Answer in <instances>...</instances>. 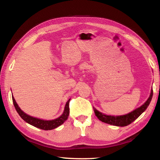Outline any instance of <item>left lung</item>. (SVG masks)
I'll use <instances>...</instances> for the list:
<instances>
[{"label": "left lung", "instance_id": "1", "mask_svg": "<svg viewBox=\"0 0 160 160\" xmlns=\"http://www.w3.org/2000/svg\"><path fill=\"white\" fill-rule=\"evenodd\" d=\"M152 93H153V92H152V90H151V95L147 101L143 105H142L140 107L138 108L137 109L134 110L133 111H132L131 113H129L127 115H120V116L107 115L100 113V111H98L96 108H93L94 113L96 114V117L99 119L100 121L104 122V123H107L114 126H118V127H124V126H127L132 123V122L135 120H136V119L140 116L146 109H147L151 101Z\"/></svg>", "mask_w": 160, "mask_h": 160}]
</instances>
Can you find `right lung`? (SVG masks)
<instances>
[{
  "instance_id": "obj_1",
  "label": "right lung",
  "mask_w": 160,
  "mask_h": 160,
  "mask_svg": "<svg viewBox=\"0 0 160 160\" xmlns=\"http://www.w3.org/2000/svg\"><path fill=\"white\" fill-rule=\"evenodd\" d=\"M12 100L17 113L19 114V115L21 117V118L23 120H25L26 122H28V124L33 126V127L42 129V130H52V129L57 128L61 124H62L64 122L67 120L68 116H69V104L70 99L67 102L65 108H64L62 115L59 118H58L55 119V120H40V119L29 116V115H27L26 113H24L21 109H20V107L18 106V104H17V103L16 102V100H14L13 96H12Z\"/></svg>"
}]
</instances>
